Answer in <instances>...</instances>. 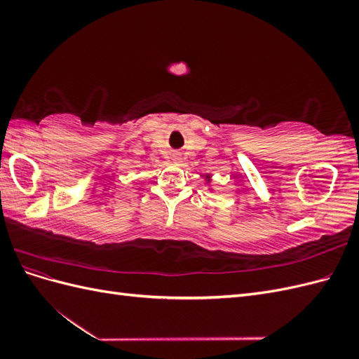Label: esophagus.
Wrapping results in <instances>:
<instances>
[{
    "instance_id": "esophagus-1",
    "label": "esophagus",
    "mask_w": 359,
    "mask_h": 359,
    "mask_svg": "<svg viewBox=\"0 0 359 359\" xmlns=\"http://www.w3.org/2000/svg\"><path fill=\"white\" fill-rule=\"evenodd\" d=\"M172 160H173V163H177V165H180V163H181V153H173L172 154Z\"/></svg>"
}]
</instances>
